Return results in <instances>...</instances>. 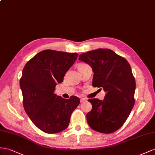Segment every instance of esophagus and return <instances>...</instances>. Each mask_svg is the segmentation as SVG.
Wrapping results in <instances>:
<instances>
[{"mask_svg":"<svg viewBox=\"0 0 155 155\" xmlns=\"http://www.w3.org/2000/svg\"><path fill=\"white\" fill-rule=\"evenodd\" d=\"M86 101H87V99L85 98V97H82V98L81 99V103H83V102H84Z\"/></svg>","mask_w":155,"mask_h":155,"instance_id":"1","label":"esophagus"}]
</instances>
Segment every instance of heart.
Instances as JSON below:
<instances>
[{"label": "heart", "mask_w": 155, "mask_h": 155, "mask_svg": "<svg viewBox=\"0 0 155 155\" xmlns=\"http://www.w3.org/2000/svg\"><path fill=\"white\" fill-rule=\"evenodd\" d=\"M86 65V64H84V63H82V64H80L78 65V67H80V66H82V65Z\"/></svg>", "instance_id": "1"}]
</instances>
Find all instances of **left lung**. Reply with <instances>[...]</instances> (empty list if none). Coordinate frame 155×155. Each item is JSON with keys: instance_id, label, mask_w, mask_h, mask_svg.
Listing matches in <instances>:
<instances>
[{"instance_id": "left-lung-1", "label": "left lung", "mask_w": 155, "mask_h": 155, "mask_svg": "<svg viewBox=\"0 0 155 155\" xmlns=\"http://www.w3.org/2000/svg\"><path fill=\"white\" fill-rule=\"evenodd\" d=\"M79 60L92 67V86L104 89V100L89 99L92 109L86 114L91 128L103 134L115 132L124 124L135 104L136 81L128 61L109 49L87 51Z\"/></svg>"}]
</instances>
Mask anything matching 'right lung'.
Wrapping results in <instances>:
<instances>
[{"mask_svg": "<svg viewBox=\"0 0 155 155\" xmlns=\"http://www.w3.org/2000/svg\"><path fill=\"white\" fill-rule=\"evenodd\" d=\"M78 57L77 53L46 50L26 63L19 85L23 107L34 124L42 132L56 134L69 126L71 115L80 99H64L54 94L55 86L63 81L67 71Z\"/></svg>", "mask_w": 155, "mask_h": 155, "instance_id": "right-lung-1", "label": "right lung"}]
</instances>
